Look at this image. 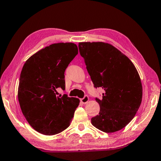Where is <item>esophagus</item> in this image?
<instances>
[{
    "label": "esophagus",
    "instance_id": "esophagus-1",
    "mask_svg": "<svg viewBox=\"0 0 161 161\" xmlns=\"http://www.w3.org/2000/svg\"><path fill=\"white\" fill-rule=\"evenodd\" d=\"M88 100H89V97L88 96V95H85L83 98L80 99V102L83 104H86L88 102Z\"/></svg>",
    "mask_w": 161,
    "mask_h": 161
}]
</instances>
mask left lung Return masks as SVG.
<instances>
[{
  "label": "left lung",
  "mask_w": 161,
  "mask_h": 161,
  "mask_svg": "<svg viewBox=\"0 0 161 161\" xmlns=\"http://www.w3.org/2000/svg\"><path fill=\"white\" fill-rule=\"evenodd\" d=\"M79 52L95 88L104 90L103 99L95 98L100 109L91 123L112 133L131 122L142 100V85L136 67L127 56L104 42H80Z\"/></svg>",
  "instance_id": "8db88e82"
}]
</instances>
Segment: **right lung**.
<instances>
[{
    "label": "right lung",
    "mask_w": 161,
    "mask_h": 161,
    "mask_svg": "<svg viewBox=\"0 0 161 161\" xmlns=\"http://www.w3.org/2000/svg\"><path fill=\"white\" fill-rule=\"evenodd\" d=\"M78 50L73 43H57L39 50L25 62L19 77L18 97L22 114L36 131L54 135L70 125L80 100L65 90L64 72Z\"/></svg>",
    "instance_id": "1"
}]
</instances>
